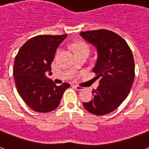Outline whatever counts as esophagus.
Segmentation results:
<instances>
[{"label": "esophagus", "instance_id": "34e87169", "mask_svg": "<svg viewBox=\"0 0 149 149\" xmlns=\"http://www.w3.org/2000/svg\"><path fill=\"white\" fill-rule=\"evenodd\" d=\"M74 87L77 89V91H82V90H84V87H80V86H78V85H75Z\"/></svg>", "mask_w": 149, "mask_h": 149}]
</instances>
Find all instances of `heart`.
Here are the masks:
<instances>
[{
	"mask_svg": "<svg viewBox=\"0 0 149 149\" xmlns=\"http://www.w3.org/2000/svg\"><path fill=\"white\" fill-rule=\"evenodd\" d=\"M73 50H74L75 53H79L82 52H87L89 53V46L85 43L83 42H78V43H74L72 45Z\"/></svg>",
	"mask_w": 149,
	"mask_h": 149,
	"instance_id": "b5f03b06",
	"label": "heart"
}]
</instances>
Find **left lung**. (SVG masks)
Segmentation results:
<instances>
[{
  "label": "left lung",
  "mask_w": 149,
  "mask_h": 149,
  "mask_svg": "<svg viewBox=\"0 0 149 149\" xmlns=\"http://www.w3.org/2000/svg\"><path fill=\"white\" fill-rule=\"evenodd\" d=\"M80 36L97 48V62L92 70L100 78L99 86L93 89L94 98L83 105L94 115H106L129 95L135 77L132 52L122 37L110 30L81 32Z\"/></svg>",
  "instance_id": "left-lung-1"
}]
</instances>
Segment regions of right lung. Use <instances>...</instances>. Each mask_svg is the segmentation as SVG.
Segmentation results:
<instances>
[{
	"label": "right lung",
	"mask_w": 149,
	"mask_h": 149,
	"mask_svg": "<svg viewBox=\"0 0 149 149\" xmlns=\"http://www.w3.org/2000/svg\"><path fill=\"white\" fill-rule=\"evenodd\" d=\"M66 37L67 34L36 36L22 46L15 57L13 75L17 91L35 112L55 109L65 91L70 87L66 83L56 86L46 77V72L52 70L57 47Z\"/></svg>",
	"instance_id": "obj_1"
}]
</instances>
